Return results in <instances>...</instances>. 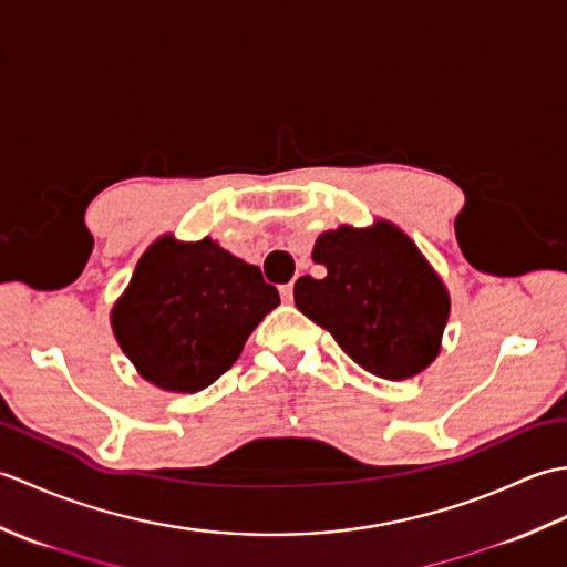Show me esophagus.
Here are the masks:
<instances>
[{
  "instance_id": "1",
  "label": "esophagus",
  "mask_w": 567,
  "mask_h": 567,
  "mask_svg": "<svg viewBox=\"0 0 567 567\" xmlns=\"http://www.w3.org/2000/svg\"><path fill=\"white\" fill-rule=\"evenodd\" d=\"M280 297L285 299V302H292V297H295V285H292V282L282 285V287H280Z\"/></svg>"
}]
</instances>
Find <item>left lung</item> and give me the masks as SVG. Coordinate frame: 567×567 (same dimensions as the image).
I'll list each match as a JSON object with an SVG mask.
<instances>
[{
  "mask_svg": "<svg viewBox=\"0 0 567 567\" xmlns=\"http://www.w3.org/2000/svg\"><path fill=\"white\" fill-rule=\"evenodd\" d=\"M327 268L295 282V305L343 353L382 380L419 375L441 351L451 297L416 244L390 221L323 231L311 252Z\"/></svg>",
  "mask_w": 567,
  "mask_h": 567,
  "instance_id": "obj_1",
  "label": "left lung"
}]
</instances>
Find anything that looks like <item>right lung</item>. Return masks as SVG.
Instances as JSON below:
<instances>
[{
  "mask_svg": "<svg viewBox=\"0 0 567 567\" xmlns=\"http://www.w3.org/2000/svg\"><path fill=\"white\" fill-rule=\"evenodd\" d=\"M277 305L280 295L256 265L209 236L185 244L167 234L141 256L112 309V329L143 380L199 392L236 363Z\"/></svg>",
  "mask_w": 567,
  "mask_h": 567,
  "instance_id": "1",
  "label": "right lung"
}]
</instances>
